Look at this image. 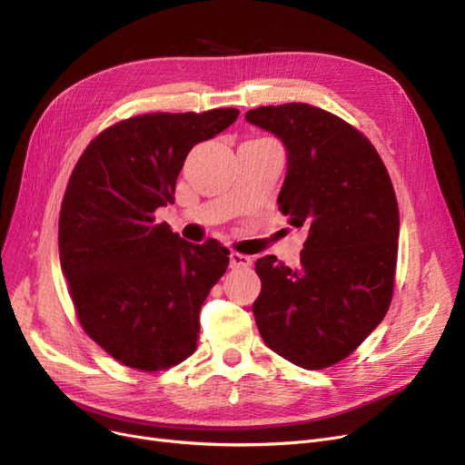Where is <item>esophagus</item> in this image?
<instances>
[{
    "label": "esophagus",
    "mask_w": 465,
    "mask_h": 465,
    "mask_svg": "<svg viewBox=\"0 0 465 465\" xmlns=\"http://www.w3.org/2000/svg\"><path fill=\"white\" fill-rule=\"evenodd\" d=\"M230 265L233 267H249L251 265V258L245 254H239V252H232L230 254Z\"/></svg>",
    "instance_id": "obj_1"
}]
</instances>
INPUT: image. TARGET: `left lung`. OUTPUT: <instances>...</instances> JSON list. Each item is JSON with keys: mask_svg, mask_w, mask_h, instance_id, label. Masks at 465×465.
I'll return each mask as SVG.
<instances>
[{"mask_svg": "<svg viewBox=\"0 0 465 465\" xmlns=\"http://www.w3.org/2000/svg\"><path fill=\"white\" fill-rule=\"evenodd\" d=\"M245 118L284 144L277 203L307 233L298 267L272 254L256 260V326L279 356L324 370L361 345L392 300L400 239L392 181L368 137L328 111L284 104Z\"/></svg>", "mask_w": 465, "mask_h": 465, "instance_id": "left-lung-1", "label": "left lung"}]
</instances>
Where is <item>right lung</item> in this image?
<instances>
[{
    "instance_id": "obj_1",
    "label": "right lung",
    "mask_w": 465,
    "mask_h": 465,
    "mask_svg": "<svg viewBox=\"0 0 465 465\" xmlns=\"http://www.w3.org/2000/svg\"><path fill=\"white\" fill-rule=\"evenodd\" d=\"M237 109L141 114L107 128L69 177L58 224L62 273L84 331L120 363L167 370L198 347L200 309L230 251L193 245L154 213L173 203L193 144L237 120Z\"/></svg>"
}]
</instances>
